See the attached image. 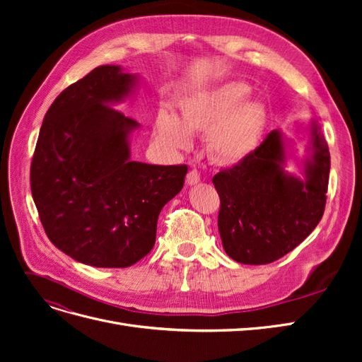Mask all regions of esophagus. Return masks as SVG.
I'll return each mask as SVG.
<instances>
[{
    "label": "esophagus",
    "mask_w": 362,
    "mask_h": 362,
    "mask_svg": "<svg viewBox=\"0 0 362 362\" xmlns=\"http://www.w3.org/2000/svg\"><path fill=\"white\" fill-rule=\"evenodd\" d=\"M199 181H201V175H199L198 170H190L187 173V177H185V182H187L189 185H194V184H198Z\"/></svg>",
    "instance_id": "34e87169"
}]
</instances>
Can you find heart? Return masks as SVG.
I'll return each instance as SVG.
<instances>
[{
  "mask_svg": "<svg viewBox=\"0 0 362 362\" xmlns=\"http://www.w3.org/2000/svg\"><path fill=\"white\" fill-rule=\"evenodd\" d=\"M250 87L226 81L211 90L190 95L180 103L181 120L166 110L156 117L154 131L163 145L189 149L192 136L208 134V151L223 164H237L254 154L267 122L266 107L247 100Z\"/></svg>",
  "mask_w": 362,
  "mask_h": 362,
  "instance_id": "1",
  "label": "heart"
}]
</instances>
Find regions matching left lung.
<instances>
[{
	"label": "left lung",
	"instance_id": "1",
	"mask_svg": "<svg viewBox=\"0 0 362 362\" xmlns=\"http://www.w3.org/2000/svg\"><path fill=\"white\" fill-rule=\"evenodd\" d=\"M305 178L287 173L279 129L242 163L213 177L221 198L217 226L226 254L242 264H269L299 246L322 221L329 182V148L311 122Z\"/></svg>",
	"mask_w": 362,
	"mask_h": 362
}]
</instances>
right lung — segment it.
Instances as JSON below:
<instances>
[{
	"instance_id": "add662e5",
	"label": "right lung",
	"mask_w": 362,
	"mask_h": 362,
	"mask_svg": "<svg viewBox=\"0 0 362 362\" xmlns=\"http://www.w3.org/2000/svg\"><path fill=\"white\" fill-rule=\"evenodd\" d=\"M137 75L105 64L51 104L31 161V194L51 243L93 267H129L156 243L161 208L177 196L187 166L129 160L139 124L110 105Z\"/></svg>"
}]
</instances>
